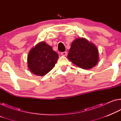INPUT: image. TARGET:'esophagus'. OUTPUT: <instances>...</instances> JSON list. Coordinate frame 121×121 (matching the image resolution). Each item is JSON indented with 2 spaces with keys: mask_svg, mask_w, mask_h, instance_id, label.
<instances>
[{
  "mask_svg": "<svg viewBox=\"0 0 121 121\" xmlns=\"http://www.w3.org/2000/svg\"><path fill=\"white\" fill-rule=\"evenodd\" d=\"M61 55L63 56H66L67 55V52L66 51L62 52H61Z\"/></svg>",
  "mask_w": 121,
  "mask_h": 121,
  "instance_id": "34e87169",
  "label": "esophagus"
}]
</instances>
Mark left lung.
I'll list each match as a JSON object with an SVG mask.
<instances>
[{"instance_id":"1","label":"left lung","mask_w":121,"mask_h":121,"mask_svg":"<svg viewBox=\"0 0 121 121\" xmlns=\"http://www.w3.org/2000/svg\"><path fill=\"white\" fill-rule=\"evenodd\" d=\"M68 58L77 66L89 69L97 64L98 51L93 43L85 38L76 39L72 43Z\"/></svg>"}]
</instances>
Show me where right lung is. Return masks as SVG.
Segmentation results:
<instances>
[{
	"label": "right lung",
	"instance_id": "add662e5",
	"mask_svg": "<svg viewBox=\"0 0 121 121\" xmlns=\"http://www.w3.org/2000/svg\"><path fill=\"white\" fill-rule=\"evenodd\" d=\"M58 58V55L51 46L42 42L30 51L27 65L33 74L43 76L52 69Z\"/></svg>",
	"mask_w": 121,
	"mask_h": 121
}]
</instances>
